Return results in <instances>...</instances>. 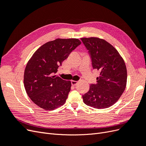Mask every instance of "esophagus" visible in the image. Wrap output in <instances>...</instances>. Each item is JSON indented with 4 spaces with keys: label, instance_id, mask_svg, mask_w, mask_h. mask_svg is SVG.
<instances>
[{
    "label": "esophagus",
    "instance_id": "esophagus-1",
    "mask_svg": "<svg viewBox=\"0 0 146 146\" xmlns=\"http://www.w3.org/2000/svg\"><path fill=\"white\" fill-rule=\"evenodd\" d=\"M78 82H77V81H72L71 82V84H72V86H76L77 84H78Z\"/></svg>",
    "mask_w": 146,
    "mask_h": 146
}]
</instances>
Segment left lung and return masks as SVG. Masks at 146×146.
Returning <instances> with one entry per match:
<instances>
[{
  "label": "left lung",
  "mask_w": 146,
  "mask_h": 146,
  "mask_svg": "<svg viewBox=\"0 0 146 146\" xmlns=\"http://www.w3.org/2000/svg\"><path fill=\"white\" fill-rule=\"evenodd\" d=\"M91 56L93 69L99 72L97 84L82 96L90 107L104 109L111 107L124 91L127 78V68L122 56L109 42L99 38H81Z\"/></svg>",
  "instance_id": "8db88e82"
}]
</instances>
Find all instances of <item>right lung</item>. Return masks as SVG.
I'll return each mask as SVG.
<instances>
[{
    "label": "right lung",
    "mask_w": 146,
    "mask_h": 146,
    "mask_svg": "<svg viewBox=\"0 0 146 146\" xmlns=\"http://www.w3.org/2000/svg\"><path fill=\"white\" fill-rule=\"evenodd\" d=\"M81 44L78 39H56L35 52L24 71V83L33 102L46 110L62 106L68 98L71 82L54 76L69 54Z\"/></svg>",
    "instance_id": "obj_1"
}]
</instances>
